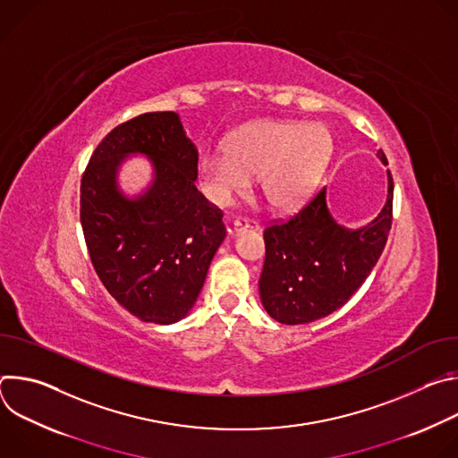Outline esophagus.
I'll return each mask as SVG.
<instances>
[{"label": "esophagus", "instance_id": "34e87169", "mask_svg": "<svg viewBox=\"0 0 458 458\" xmlns=\"http://www.w3.org/2000/svg\"><path fill=\"white\" fill-rule=\"evenodd\" d=\"M260 226L255 223V221H248V219H235L233 221V225L228 228V233L232 235V237H235V235H239L241 232H244V230H253V232H257Z\"/></svg>", "mask_w": 458, "mask_h": 458}]
</instances>
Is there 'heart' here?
I'll use <instances>...</instances> for the list:
<instances>
[{"label":"heart","mask_w":458,"mask_h":458,"mask_svg":"<svg viewBox=\"0 0 458 458\" xmlns=\"http://www.w3.org/2000/svg\"><path fill=\"white\" fill-rule=\"evenodd\" d=\"M328 128L317 123L255 121L228 140L226 150H208L198 161L205 198L226 207L259 177L265 201L279 212L304 203L332 156Z\"/></svg>","instance_id":"heart-1"}]
</instances>
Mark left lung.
<instances>
[{"label": "left lung", "instance_id": "1", "mask_svg": "<svg viewBox=\"0 0 458 458\" xmlns=\"http://www.w3.org/2000/svg\"><path fill=\"white\" fill-rule=\"evenodd\" d=\"M387 165L382 150L377 152ZM378 216L360 228L339 225L326 188L290 221L265 230L267 259L259 279L265 310L281 324H306L344 306L362 286L386 246L394 208V179Z\"/></svg>", "mask_w": 458, "mask_h": 458}]
</instances>
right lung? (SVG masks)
<instances>
[{"label":"right lung","instance_id":"add662e5","mask_svg":"<svg viewBox=\"0 0 458 458\" xmlns=\"http://www.w3.org/2000/svg\"><path fill=\"white\" fill-rule=\"evenodd\" d=\"M143 155L151 182L136 196L118 184V170ZM198 148L179 114L130 119L98 145L81 179V226L98 277L108 293L143 322L184 318L226 237L223 214L195 188Z\"/></svg>","mask_w":458,"mask_h":458}]
</instances>
